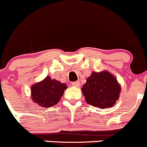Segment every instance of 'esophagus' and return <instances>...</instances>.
I'll return each instance as SVG.
<instances>
[{
	"instance_id": "obj_1",
	"label": "esophagus",
	"mask_w": 147,
	"mask_h": 147,
	"mask_svg": "<svg viewBox=\"0 0 147 147\" xmlns=\"http://www.w3.org/2000/svg\"><path fill=\"white\" fill-rule=\"evenodd\" d=\"M71 85L73 86L78 87L80 86V82L79 81H74V82L71 83Z\"/></svg>"
}]
</instances>
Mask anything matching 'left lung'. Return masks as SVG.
Returning <instances> with one entry per match:
<instances>
[{"label":"left lung","mask_w":147,"mask_h":147,"mask_svg":"<svg viewBox=\"0 0 147 147\" xmlns=\"http://www.w3.org/2000/svg\"><path fill=\"white\" fill-rule=\"evenodd\" d=\"M83 94L90 105L100 109L114 106L119 97L121 87L109 72H94L83 86Z\"/></svg>","instance_id":"1"}]
</instances>
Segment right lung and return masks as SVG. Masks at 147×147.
<instances>
[{"instance_id":"add662e5","label":"right lung","mask_w":147,"mask_h":147,"mask_svg":"<svg viewBox=\"0 0 147 147\" xmlns=\"http://www.w3.org/2000/svg\"><path fill=\"white\" fill-rule=\"evenodd\" d=\"M66 88L65 84L47 76L42 81L32 86V99L44 108L53 107L60 101Z\"/></svg>"}]
</instances>
